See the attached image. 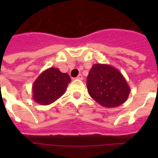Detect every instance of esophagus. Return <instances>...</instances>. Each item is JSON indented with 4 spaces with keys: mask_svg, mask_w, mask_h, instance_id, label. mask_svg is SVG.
<instances>
[{
    "mask_svg": "<svg viewBox=\"0 0 158 158\" xmlns=\"http://www.w3.org/2000/svg\"><path fill=\"white\" fill-rule=\"evenodd\" d=\"M76 79H79V80H82V79H83V75H82L81 74H79V75L77 76Z\"/></svg>",
    "mask_w": 158,
    "mask_h": 158,
    "instance_id": "obj_1",
    "label": "esophagus"
}]
</instances>
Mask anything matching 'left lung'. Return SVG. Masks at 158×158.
Segmentation results:
<instances>
[{"mask_svg": "<svg viewBox=\"0 0 158 158\" xmlns=\"http://www.w3.org/2000/svg\"><path fill=\"white\" fill-rule=\"evenodd\" d=\"M87 88L94 100L104 107H116L130 95V88L120 70L110 64H94L87 78Z\"/></svg>", "mask_w": 158, "mask_h": 158, "instance_id": "obj_1", "label": "left lung"}]
</instances>
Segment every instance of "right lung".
<instances>
[{"label":"right lung","mask_w":158,"mask_h":158,"mask_svg":"<svg viewBox=\"0 0 158 158\" xmlns=\"http://www.w3.org/2000/svg\"><path fill=\"white\" fill-rule=\"evenodd\" d=\"M71 79L58 68L51 67L42 72L33 84V101L40 105L52 103L64 94Z\"/></svg>","instance_id":"right-lung-1"}]
</instances>
